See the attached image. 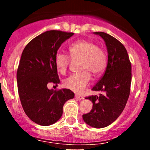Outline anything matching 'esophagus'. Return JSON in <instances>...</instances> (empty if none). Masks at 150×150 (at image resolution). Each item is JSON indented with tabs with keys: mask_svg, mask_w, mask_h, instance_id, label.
Returning a JSON list of instances; mask_svg holds the SVG:
<instances>
[{
	"mask_svg": "<svg viewBox=\"0 0 150 150\" xmlns=\"http://www.w3.org/2000/svg\"><path fill=\"white\" fill-rule=\"evenodd\" d=\"M75 97H76L77 99H79V100H81V99H84L83 96L78 95V94H75Z\"/></svg>",
	"mask_w": 150,
	"mask_h": 150,
	"instance_id": "esophagus-1",
	"label": "esophagus"
}]
</instances>
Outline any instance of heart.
I'll use <instances>...</instances> for the list:
<instances>
[{"mask_svg":"<svg viewBox=\"0 0 150 150\" xmlns=\"http://www.w3.org/2000/svg\"><path fill=\"white\" fill-rule=\"evenodd\" d=\"M69 56L58 53L55 56V64L58 72L65 74L69 66L70 58L81 61L80 74L72 75L63 82L65 88L76 93H82L90 82L93 74L94 77L100 76L107 64L105 51L97 44L89 40H80L69 47Z\"/></svg>","mask_w":150,"mask_h":150,"instance_id":"b5f03b06","label":"heart"}]
</instances>
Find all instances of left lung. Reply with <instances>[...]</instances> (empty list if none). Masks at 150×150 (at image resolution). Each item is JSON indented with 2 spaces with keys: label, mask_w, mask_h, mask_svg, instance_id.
Masks as SVG:
<instances>
[{
  "label": "left lung",
  "mask_w": 150,
  "mask_h": 150,
  "mask_svg": "<svg viewBox=\"0 0 150 150\" xmlns=\"http://www.w3.org/2000/svg\"><path fill=\"white\" fill-rule=\"evenodd\" d=\"M99 34L106 43L108 63L104 75L92 88L104 94L87 97L93 104L92 109L82 115L87 124L97 128L108 126L115 121L128 101L131 84V63L125 46L118 39L102 32Z\"/></svg>",
  "instance_id": "obj_1"
}]
</instances>
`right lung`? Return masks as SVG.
I'll use <instances>...</instances> for the list:
<instances>
[{
    "label": "right lung",
    "instance_id": "right-lung-1",
    "mask_svg": "<svg viewBox=\"0 0 150 150\" xmlns=\"http://www.w3.org/2000/svg\"><path fill=\"white\" fill-rule=\"evenodd\" d=\"M73 34L46 31L31 40L22 51L17 70L19 97L26 115L39 125L56 123L63 114V105L75 96L70 89L47 87L50 83L60 82L55 56L61 44Z\"/></svg>",
    "mask_w": 150,
    "mask_h": 150
}]
</instances>
